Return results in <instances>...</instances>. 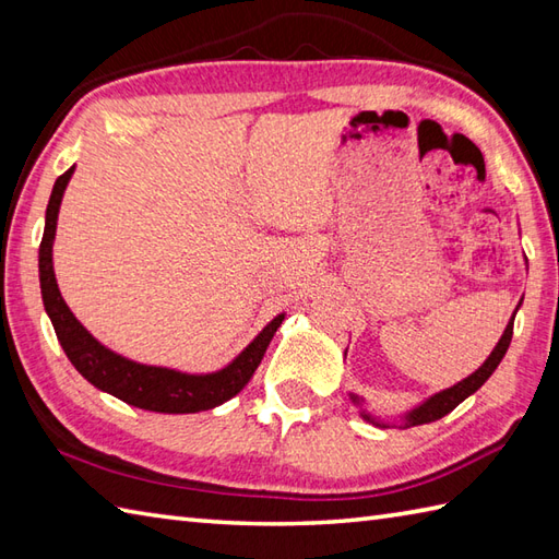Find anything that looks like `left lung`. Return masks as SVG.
<instances>
[{
	"instance_id": "8db88e82",
	"label": "left lung",
	"mask_w": 559,
	"mask_h": 559,
	"mask_svg": "<svg viewBox=\"0 0 559 559\" xmlns=\"http://www.w3.org/2000/svg\"><path fill=\"white\" fill-rule=\"evenodd\" d=\"M519 310V307H516ZM514 317H516V312H514ZM514 317H512V322L507 324V329H504V334H502V338H500V343H497L495 346V350L490 353V358L485 360L476 372H473L471 377H466L463 379V382H459V384H454L451 389H444V391H439V394H435L432 399H427L423 406H418L415 411H411L408 415H406V427H413V425H425V423H435V420H439V418H444L447 413H451L454 411L461 401H466L471 394H476V391L488 382L490 379V374L497 370V365L502 362V358H504V353H507V348H509V343H512V334H514ZM353 399V403H360V399L358 396H350ZM365 420H372L370 415H362ZM374 423V420H372ZM379 425V423H377Z\"/></svg>"
}]
</instances>
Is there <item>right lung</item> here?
Returning a JSON list of instances; mask_svg holds the SVG:
<instances>
[{"label": "right lung", "instance_id": "add662e5", "mask_svg": "<svg viewBox=\"0 0 559 559\" xmlns=\"http://www.w3.org/2000/svg\"><path fill=\"white\" fill-rule=\"evenodd\" d=\"M74 168L57 177L52 187L50 204L45 213V233L40 242V290L45 310L52 319L57 341L62 343L71 365L88 379L93 386L117 396L129 406L156 411V413H199L216 408L221 403L240 394L245 384L252 379L269 343L283 322L278 314L237 358L221 372L213 374H182L165 367L139 365L122 358L93 338L79 319L71 314L67 302L59 295L55 271H52V240L57 230V213L62 204V194Z\"/></svg>", "mask_w": 559, "mask_h": 559}]
</instances>
